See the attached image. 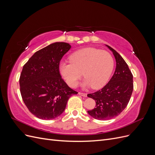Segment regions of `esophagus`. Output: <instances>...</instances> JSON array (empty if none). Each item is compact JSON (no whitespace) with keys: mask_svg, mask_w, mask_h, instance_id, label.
<instances>
[{"mask_svg":"<svg viewBox=\"0 0 155 155\" xmlns=\"http://www.w3.org/2000/svg\"><path fill=\"white\" fill-rule=\"evenodd\" d=\"M79 95L80 96H84V97H87V93H83V92H79L78 93Z\"/></svg>","mask_w":155,"mask_h":155,"instance_id":"1","label":"esophagus"}]
</instances>
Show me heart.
Instances as JSON below:
<instances>
[{"label": "heart", "mask_w": 155, "mask_h": 155, "mask_svg": "<svg viewBox=\"0 0 155 155\" xmlns=\"http://www.w3.org/2000/svg\"><path fill=\"white\" fill-rule=\"evenodd\" d=\"M70 62L59 64V72L68 85L76 87L82 74V86L98 89L109 81L114 68V59L109 52L94 48L78 50L70 57Z\"/></svg>", "instance_id": "1"}]
</instances>
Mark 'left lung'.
Segmentation results:
<instances>
[{"instance_id":"1","label":"left lung","mask_w":155,"mask_h":155,"mask_svg":"<svg viewBox=\"0 0 155 155\" xmlns=\"http://www.w3.org/2000/svg\"><path fill=\"white\" fill-rule=\"evenodd\" d=\"M106 46L115 58V72L104 88L87 95L96 101V107L88 110V113L99 120H110L119 115L127 105L133 91V76L127 64L115 50Z\"/></svg>"}]
</instances>
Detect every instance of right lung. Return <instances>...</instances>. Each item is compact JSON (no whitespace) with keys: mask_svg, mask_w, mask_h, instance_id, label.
I'll return each instance as SVG.
<instances>
[{"mask_svg":"<svg viewBox=\"0 0 155 155\" xmlns=\"http://www.w3.org/2000/svg\"><path fill=\"white\" fill-rule=\"evenodd\" d=\"M71 48L57 42L39 50L24 65L19 79L22 100L31 113L42 120H52L64 110L70 96L78 92L61 76L63 56Z\"/></svg>","mask_w":155,"mask_h":155,"instance_id":"obj_1","label":"right lung"}]
</instances>
